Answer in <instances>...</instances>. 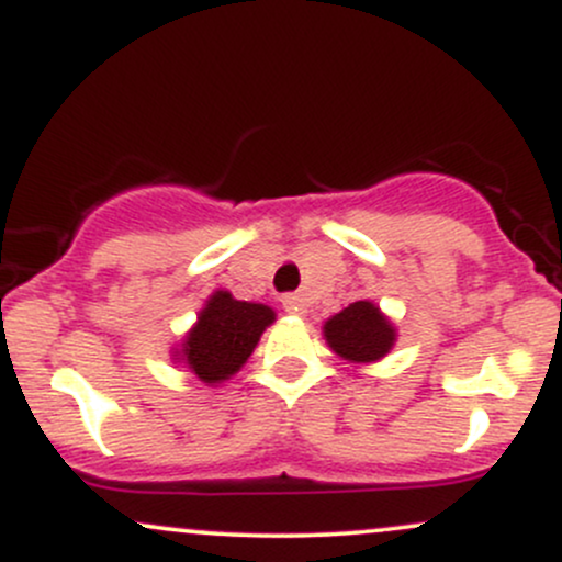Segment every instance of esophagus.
<instances>
[{"mask_svg":"<svg viewBox=\"0 0 562 562\" xmlns=\"http://www.w3.org/2000/svg\"><path fill=\"white\" fill-rule=\"evenodd\" d=\"M282 308H285L288 314H306V301L301 299V295H285V299H282Z\"/></svg>","mask_w":562,"mask_h":562,"instance_id":"obj_1","label":"esophagus"}]
</instances>
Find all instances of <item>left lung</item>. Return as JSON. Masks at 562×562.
I'll use <instances>...</instances> for the list:
<instances>
[{
    "label": "left lung",
    "instance_id": "1",
    "mask_svg": "<svg viewBox=\"0 0 562 562\" xmlns=\"http://www.w3.org/2000/svg\"><path fill=\"white\" fill-rule=\"evenodd\" d=\"M325 338L335 353L348 362H375L385 357L396 340L391 322L378 312L375 303L357 301L327 319Z\"/></svg>",
    "mask_w": 562,
    "mask_h": 562
}]
</instances>
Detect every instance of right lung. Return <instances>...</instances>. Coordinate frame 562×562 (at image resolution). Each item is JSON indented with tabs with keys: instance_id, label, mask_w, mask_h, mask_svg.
Segmentation results:
<instances>
[{
	"instance_id": "obj_1",
	"label": "right lung",
	"mask_w": 562,
	"mask_h": 562,
	"mask_svg": "<svg viewBox=\"0 0 562 562\" xmlns=\"http://www.w3.org/2000/svg\"><path fill=\"white\" fill-rule=\"evenodd\" d=\"M272 319L274 312L263 303L235 301L229 293L218 290L187 335L182 348L184 362L203 383H222L235 375L254 353Z\"/></svg>"
}]
</instances>
